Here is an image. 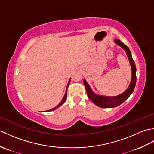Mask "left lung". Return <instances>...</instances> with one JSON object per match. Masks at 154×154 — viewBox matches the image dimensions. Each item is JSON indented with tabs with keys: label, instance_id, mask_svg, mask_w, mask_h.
Masks as SVG:
<instances>
[{
	"label": "left lung",
	"instance_id": "left-lung-1",
	"mask_svg": "<svg viewBox=\"0 0 154 154\" xmlns=\"http://www.w3.org/2000/svg\"><path fill=\"white\" fill-rule=\"evenodd\" d=\"M114 42L119 45L122 48H123L124 51H126V55L128 58L130 65H131L132 68V79L131 82L130 83V85L128 87L126 91L122 94H119L118 96L115 97H107V96H101V95H98V94L94 93L92 89H91L89 87V84L87 83L85 79L83 80L84 85L85 87V89L87 91V95L89 99L92 101V102L95 104L97 106L101 107V108H114L119 106L120 104L123 103L124 101H125L128 98L130 94H131L134 89L135 88L136 85V68L135 63L132 57L131 52H130L129 48L128 46L122 43V42L119 40H116L115 39L114 40Z\"/></svg>",
	"mask_w": 154,
	"mask_h": 154
}]
</instances>
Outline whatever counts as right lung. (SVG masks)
Returning <instances> with one entry per match:
<instances>
[{
    "instance_id": "add662e5",
    "label": "right lung",
    "mask_w": 154,
    "mask_h": 154,
    "mask_svg": "<svg viewBox=\"0 0 154 154\" xmlns=\"http://www.w3.org/2000/svg\"><path fill=\"white\" fill-rule=\"evenodd\" d=\"M70 80L71 79H69V83H68V85H67V89H66V92H65V95H64V97H63V99H62V100L61 101V103L58 104V105H57L56 106H55V108H54V109H50V110H48V111H46V112H50V111H53V110H55L56 109H57L58 107H60V106H61L62 104H63L64 103H65V100H66V99H67V87H68V86H69V83H70Z\"/></svg>"
}]
</instances>
